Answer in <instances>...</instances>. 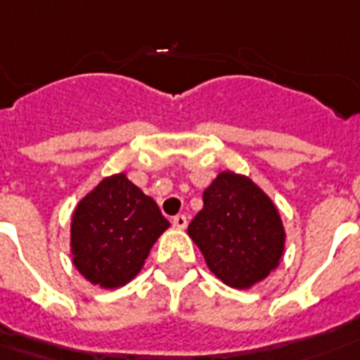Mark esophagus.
Returning a JSON list of instances; mask_svg holds the SVG:
<instances>
[{
  "label": "esophagus",
  "mask_w": 360,
  "mask_h": 360,
  "mask_svg": "<svg viewBox=\"0 0 360 360\" xmlns=\"http://www.w3.org/2000/svg\"><path fill=\"white\" fill-rule=\"evenodd\" d=\"M172 225L176 227V229H186L188 227V218L184 216V214H178L172 218Z\"/></svg>",
  "instance_id": "1"
}]
</instances>
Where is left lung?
<instances>
[{"instance_id":"1","label":"left lung","mask_w":360,"mask_h":360,"mask_svg":"<svg viewBox=\"0 0 360 360\" xmlns=\"http://www.w3.org/2000/svg\"><path fill=\"white\" fill-rule=\"evenodd\" d=\"M202 202L188 235L219 280L250 289L278 269L285 231L278 208L257 184L236 172H219Z\"/></svg>"}]
</instances>
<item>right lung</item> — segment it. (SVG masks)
<instances>
[{
  "instance_id": "right-lung-1",
  "label": "right lung",
  "mask_w": 360,
  "mask_h": 360,
  "mask_svg": "<svg viewBox=\"0 0 360 360\" xmlns=\"http://www.w3.org/2000/svg\"><path fill=\"white\" fill-rule=\"evenodd\" d=\"M169 221L124 172L103 178L80 199L71 219L73 264L103 289L125 285L139 272Z\"/></svg>"
}]
</instances>
